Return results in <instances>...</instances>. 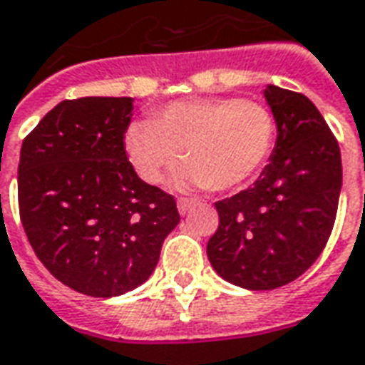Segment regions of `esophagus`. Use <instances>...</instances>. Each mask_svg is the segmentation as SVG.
I'll return each mask as SVG.
<instances>
[{
    "label": "esophagus",
    "instance_id": "esophagus-1",
    "mask_svg": "<svg viewBox=\"0 0 365 365\" xmlns=\"http://www.w3.org/2000/svg\"><path fill=\"white\" fill-rule=\"evenodd\" d=\"M198 204V200L196 198H179V202H177V207H179V212L185 215V213H188L190 210H192V205Z\"/></svg>",
    "mask_w": 365,
    "mask_h": 365
}]
</instances>
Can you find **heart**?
Segmentation results:
<instances>
[{
	"mask_svg": "<svg viewBox=\"0 0 365 365\" xmlns=\"http://www.w3.org/2000/svg\"><path fill=\"white\" fill-rule=\"evenodd\" d=\"M275 142V117L264 103L240 98L173 101L152 120L127 128L125 148L136 173L158 185L179 160L186 185L231 190L256 175Z\"/></svg>",
	"mask_w": 365,
	"mask_h": 365,
	"instance_id": "b5f03b06",
	"label": "heart"
}]
</instances>
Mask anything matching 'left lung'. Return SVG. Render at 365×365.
Returning a JSON list of instances; mask_svg holds the SVG:
<instances>
[{
  "label": "left lung",
  "instance_id": "1",
  "mask_svg": "<svg viewBox=\"0 0 365 365\" xmlns=\"http://www.w3.org/2000/svg\"><path fill=\"white\" fill-rule=\"evenodd\" d=\"M277 123L271 161L254 186L215 202L207 257L225 281L250 290L292 283L309 269L335 225L342 185L335 134L300 92L267 86Z\"/></svg>",
  "mask_w": 365,
  "mask_h": 365
}]
</instances>
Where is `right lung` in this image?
Returning a JSON list of instances; mask_svg holds the SVG:
<instances>
[{"instance_id":"obj_1","label":"right lung","mask_w":365,"mask_h":365,"mask_svg":"<svg viewBox=\"0 0 365 365\" xmlns=\"http://www.w3.org/2000/svg\"><path fill=\"white\" fill-rule=\"evenodd\" d=\"M130 117L133 98L65 100L21 146L19 213L30 246L57 281L88 297L144 283L180 221L175 196L128 161Z\"/></svg>"}]
</instances>
